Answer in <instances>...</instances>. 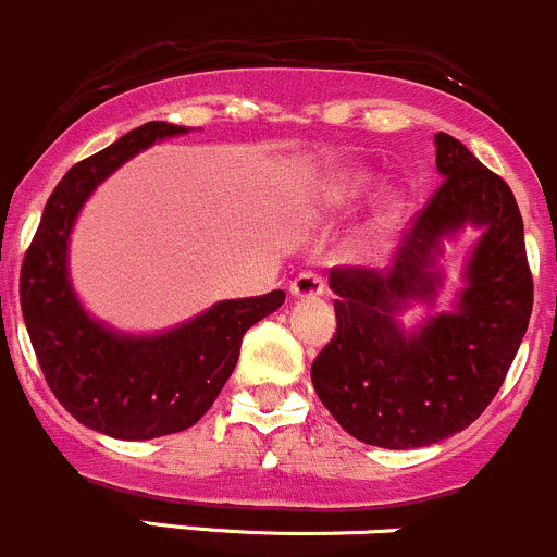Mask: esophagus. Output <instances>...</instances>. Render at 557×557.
<instances>
[{
    "instance_id": "esophagus-1",
    "label": "esophagus",
    "mask_w": 557,
    "mask_h": 557,
    "mask_svg": "<svg viewBox=\"0 0 557 557\" xmlns=\"http://www.w3.org/2000/svg\"><path fill=\"white\" fill-rule=\"evenodd\" d=\"M323 294H325V280L314 272H301L294 283H290V296L296 298H314Z\"/></svg>"
}]
</instances>
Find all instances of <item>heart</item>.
Wrapping results in <instances>:
<instances>
[{
    "instance_id": "b5f03b06",
    "label": "heart",
    "mask_w": 557,
    "mask_h": 557,
    "mask_svg": "<svg viewBox=\"0 0 557 557\" xmlns=\"http://www.w3.org/2000/svg\"><path fill=\"white\" fill-rule=\"evenodd\" d=\"M373 189V173L366 171V168H344V171H336L325 175L312 191V208L323 215H342L355 210L357 205L366 200ZM400 210L403 202L397 200L395 195L384 197L382 205L373 213L371 226L366 232V250L379 248L395 226L400 224Z\"/></svg>"
}]
</instances>
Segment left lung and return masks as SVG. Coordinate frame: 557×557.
Wrapping results in <instances>:
<instances>
[{"label": "left lung", "mask_w": 557, "mask_h": 557, "mask_svg": "<svg viewBox=\"0 0 557 557\" xmlns=\"http://www.w3.org/2000/svg\"><path fill=\"white\" fill-rule=\"evenodd\" d=\"M443 184L397 248L389 269L336 267V333L312 362L333 419L368 446L421 448L470 426L505 382L534 307L523 219L505 178L461 140L435 136ZM470 223L481 239L450 313L403 332L396 314L431 300L442 237Z\"/></svg>", "instance_id": "obj_1"}]
</instances>
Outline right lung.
I'll return each mask as SVG.
<instances>
[{
  "mask_svg": "<svg viewBox=\"0 0 557 557\" xmlns=\"http://www.w3.org/2000/svg\"><path fill=\"white\" fill-rule=\"evenodd\" d=\"M189 127L146 122L77 162L52 189L21 269V309L52 395L79 424L151 441L197 424L239 357L245 331L283 307V290L219 301L189 323L131 336L82 309L69 280V234L82 205L131 157Z\"/></svg>",
  "mask_w": 557,
  "mask_h": 557,
  "instance_id": "obj_1",
  "label": "right lung"
}]
</instances>
